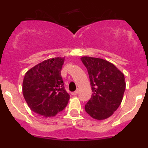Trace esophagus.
I'll use <instances>...</instances> for the list:
<instances>
[{
    "mask_svg": "<svg viewBox=\"0 0 148 148\" xmlns=\"http://www.w3.org/2000/svg\"><path fill=\"white\" fill-rule=\"evenodd\" d=\"M78 90H75V91H74V92H72V95H78Z\"/></svg>",
    "mask_w": 148,
    "mask_h": 148,
    "instance_id": "1",
    "label": "esophagus"
}]
</instances>
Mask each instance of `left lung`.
Instances as JSON below:
<instances>
[{
	"instance_id": "left-lung-1",
	"label": "left lung",
	"mask_w": 148,
	"mask_h": 148,
	"mask_svg": "<svg viewBox=\"0 0 148 148\" xmlns=\"http://www.w3.org/2000/svg\"><path fill=\"white\" fill-rule=\"evenodd\" d=\"M87 68L92 87L85 111L97 120L108 119L120 106L125 92V75L113 64L101 58H81Z\"/></svg>"
}]
</instances>
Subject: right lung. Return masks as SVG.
Segmentation results:
<instances>
[{
  "mask_svg": "<svg viewBox=\"0 0 148 148\" xmlns=\"http://www.w3.org/2000/svg\"><path fill=\"white\" fill-rule=\"evenodd\" d=\"M64 58L46 60L27 72L23 94L33 112L45 117L55 116L64 109L70 95L61 75Z\"/></svg>",
  "mask_w": 148,
  "mask_h": 148,
  "instance_id": "right-lung-1",
  "label": "right lung"
}]
</instances>
